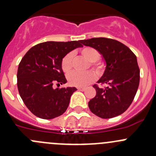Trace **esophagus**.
I'll return each instance as SVG.
<instances>
[{
	"instance_id": "esophagus-1",
	"label": "esophagus",
	"mask_w": 156,
	"mask_h": 156,
	"mask_svg": "<svg viewBox=\"0 0 156 156\" xmlns=\"http://www.w3.org/2000/svg\"><path fill=\"white\" fill-rule=\"evenodd\" d=\"M78 90L84 91V90H85V88H84V87H78Z\"/></svg>"
}]
</instances>
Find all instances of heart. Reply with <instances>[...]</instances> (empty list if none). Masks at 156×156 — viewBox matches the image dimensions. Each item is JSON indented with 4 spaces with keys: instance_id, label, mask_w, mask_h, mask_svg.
I'll return each instance as SVG.
<instances>
[{
    "instance_id": "heart-1",
    "label": "heart",
    "mask_w": 156,
    "mask_h": 156,
    "mask_svg": "<svg viewBox=\"0 0 156 156\" xmlns=\"http://www.w3.org/2000/svg\"><path fill=\"white\" fill-rule=\"evenodd\" d=\"M80 52L88 62H90V66L97 73L101 74L103 72V64L98 61L100 58V53L98 50L90 47H86L81 49ZM72 59H73V54L72 53H68L62 58L61 67L65 73H69L72 70ZM95 78V74L92 71H88L84 73L72 72L67 75V79H68L69 84L72 86H76V87H84L94 81Z\"/></svg>"
}]
</instances>
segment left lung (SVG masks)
I'll return each mask as SVG.
<instances>
[{
  "instance_id": "1",
  "label": "left lung",
  "mask_w": 156,
  "mask_h": 156,
  "mask_svg": "<svg viewBox=\"0 0 156 156\" xmlns=\"http://www.w3.org/2000/svg\"><path fill=\"white\" fill-rule=\"evenodd\" d=\"M84 46L98 50L106 62L103 76L94 85L97 94L88 103L90 110L102 119L120 115L133 102L140 83V69L136 56L121 42L106 37L81 40Z\"/></svg>"
}]
</instances>
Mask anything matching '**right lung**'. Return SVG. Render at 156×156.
I'll return each mask as SVG.
<instances>
[{
    "instance_id": "add662e5",
    "label": "right lung",
    "mask_w": 156,
    "mask_h": 156,
    "mask_svg": "<svg viewBox=\"0 0 156 156\" xmlns=\"http://www.w3.org/2000/svg\"><path fill=\"white\" fill-rule=\"evenodd\" d=\"M80 41H47L32 47L18 67L17 87L23 103L37 117L53 119L63 114L76 87L54 88L55 83L67 80L61 67L62 59L69 52L81 48Z\"/></svg>"
}]
</instances>
